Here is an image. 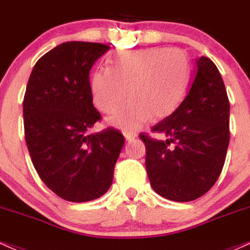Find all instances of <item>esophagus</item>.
<instances>
[{"label":"esophagus","instance_id":"esophagus-1","mask_svg":"<svg viewBox=\"0 0 250 250\" xmlns=\"http://www.w3.org/2000/svg\"><path fill=\"white\" fill-rule=\"evenodd\" d=\"M123 135H125V140H127V141H133L134 139L136 138V134H134V133H123Z\"/></svg>","mask_w":250,"mask_h":250}]
</instances>
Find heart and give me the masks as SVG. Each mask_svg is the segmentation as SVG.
<instances>
[{
	"label": "heart",
	"mask_w": 250,
	"mask_h": 250,
	"mask_svg": "<svg viewBox=\"0 0 250 250\" xmlns=\"http://www.w3.org/2000/svg\"><path fill=\"white\" fill-rule=\"evenodd\" d=\"M190 81L188 54L180 48L149 47L121 51L109 59V68L96 70L90 81L92 103L111 114L110 127L136 131L148 121L165 119L180 105ZM128 92L127 93L126 91Z\"/></svg>",
	"instance_id": "1"
}]
</instances>
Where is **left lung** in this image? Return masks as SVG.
Segmentation results:
<instances>
[{"label": "left lung", "instance_id": "obj_1", "mask_svg": "<svg viewBox=\"0 0 250 250\" xmlns=\"http://www.w3.org/2000/svg\"><path fill=\"white\" fill-rule=\"evenodd\" d=\"M229 114L217 66L207 57L196 59L184 101L152 128L166 140L140 135L146 146L147 174L156 193L169 201L191 202L212 188L229 146Z\"/></svg>", "mask_w": 250, "mask_h": 250}]
</instances>
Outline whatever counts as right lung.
Returning <instances> with one entry per match:
<instances>
[{
    "mask_svg": "<svg viewBox=\"0 0 250 250\" xmlns=\"http://www.w3.org/2000/svg\"><path fill=\"white\" fill-rule=\"evenodd\" d=\"M109 46L67 41L33 67L23 98L26 144L33 165L60 198L82 203L103 196L125 145L116 129L87 135L101 119L92 104L90 70Z\"/></svg>",
    "mask_w": 250,
    "mask_h": 250,
    "instance_id": "add662e5",
    "label": "right lung"
}]
</instances>
